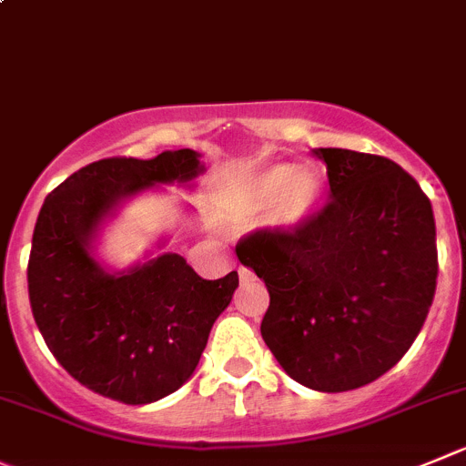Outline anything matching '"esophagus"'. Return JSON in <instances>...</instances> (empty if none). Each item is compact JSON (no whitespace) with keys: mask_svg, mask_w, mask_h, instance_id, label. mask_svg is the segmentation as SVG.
<instances>
[{"mask_svg":"<svg viewBox=\"0 0 466 466\" xmlns=\"http://www.w3.org/2000/svg\"><path fill=\"white\" fill-rule=\"evenodd\" d=\"M254 272H251V269H247V268H240V281L242 283H245V286H247V283H251V281H254Z\"/></svg>","mask_w":466,"mask_h":466,"instance_id":"esophagus-1","label":"esophagus"}]
</instances>
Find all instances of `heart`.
Instances as JSON below:
<instances>
[{
  "label": "heart",
  "instance_id": "heart-1",
  "mask_svg": "<svg viewBox=\"0 0 466 466\" xmlns=\"http://www.w3.org/2000/svg\"><path fill=\"white\" fill-rule=\"evenodd\" d=\"M325 176L316 164H268L224 189L219 210L228 224H265L281 236H295L320 210Z\"/></svg>",
  "mask_w": 466,
  "mask_h": 466
}]
</instances>
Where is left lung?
<instances>
[{
    "instance_id": "8db88e82",
    "label": "left lung",
    "mask_w": 466,
    "mask_h": 466,
    "mask_svg": "<svg viewBox=\"0 0 466 466\" xmlns=\"http://www.w3.org/2000/svg\"><path fill=\"white\" fill-rule=\"evenodd\" d=\"M331 198L295 236L236 247L269 290L265 345L295 382L339 393L382 378L410 350L437 288L430 198L396 162L316 148Z\"/></svg>"
}]
</instances>
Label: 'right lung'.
Here are the masks:
<instances>
[{"mask_svg":"<svg viewBox=\"0 0 466 466\" xmlns=\"http://www.w3.org/2000/svg\"><path fill=\"white\" fill-rule=\"evenodd\" d=\"M203 171L192 148L100 159L47 194L38 212L26 268L34 320L56 361L100 396L148 405L178 391L233 299L238 272L206 281L174 251H148L126 269L97 256L105 224L130 198L164 185L192 189Z\"/></svg>","mask_w":466,"mask_h":466,"instance_id":"1","label":"right lung"}]
</instances>
